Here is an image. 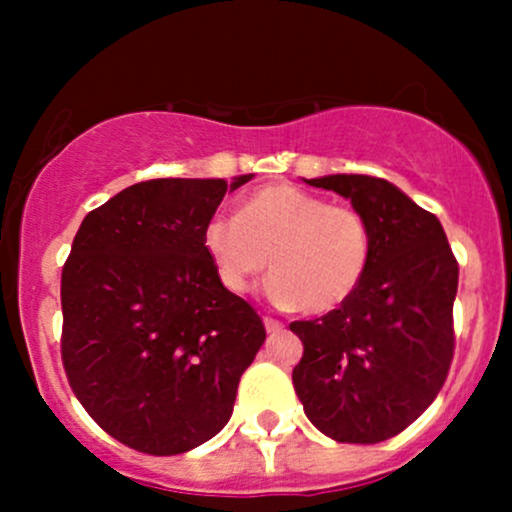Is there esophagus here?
<instances>
[{
  "mask_svg": "<svg viewBox=\"0 0 512 512\" xmlns=\"http://www.w3.org/2000/svg\"><path fill=\"white\" fill-rule=\"evenodd\" d=\"M264 327H267V332L276 334V332H281V330H284V322H279V320H274V317L264 315Z\"/></svg>",
  "mask_w": 512,
  "mask_h": 512,
  "instance_id": "1",
  "label": "esophagus"
}]
</instances>
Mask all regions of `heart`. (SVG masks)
Listing matches in <instances>:
<instances>
[{"mask_svg":"<svg viewBox=\"0 0 512 512\" xmlns=\"http://www.w3.org/2000/svg\"><path fill=\"white\" fill-rule=\"evenodd\" d=\"M202 245L231 293H248L269 262L274 303L308 315L330 313L349 301L373 252L361 211L289 182L250 192L240 199L236 219H209Z\"/></svg>","mask_w":512,"mask_h":512,"instance_id":"1","label":"heart"}]
</instances>
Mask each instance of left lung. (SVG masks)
Returning a JSON list of instances; mask_svg holds the SVG:
<instances>
[{
    "mask_svg": "<svg viewBox=\"0 0 512 512\" xmlns=\"http://www.w3.org/2000/svg\"><path fill=\"white\" fill-rule=\"evenodd\" d=\"M351 199L373 238L354 296L317 320L291 322L303 342L293 387L305 416L339 443H380L438 397L455 354L457 267L443 226L373 175L305 180Z\"/></svg>",
    "mask_w": 512,
    "mask_h": 512,
    "instance_id": "8db88e82",
    "label": "left lung"
}]
</instances>
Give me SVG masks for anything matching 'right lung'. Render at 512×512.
Listing matches in <instances>:
<instances>
[{
    "label": "right lung",
    "instance_id": "add662e5",
    "mask_svg": "<svg viewBox=\"0 0 512 512\" xmlns=\"http://www.w3.org/2000/svg\"><path fill=\"white\" fill-rule=\"evenodd\" d=\"M226 180L137 182L88 211L62 267V363L76 399L127 448L180 455L233 414L262 317L221 284L202 231Z\"/></svg>",
    "mask_w": 512,
    "mask_h": 512
}]
</instances>
